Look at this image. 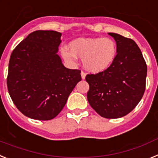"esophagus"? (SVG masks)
<instances>
[{
	"mask_svg": "<svg viewBox=\"0 0 158 158\" xmlns=\"http://www.w3.org/2000/svg\"><path fill=\"white\" fill-rule=\"evenodd\" d=\"M86 75H87V74H86V72H84V71H81V77H82V79H84L85 77H86Z\"/></svg>",
	"mask_w": 158,
	"mask_h": 158,
	"instance_id": "esophagus-1",
	"label": "esophagus"
}]
</instances>
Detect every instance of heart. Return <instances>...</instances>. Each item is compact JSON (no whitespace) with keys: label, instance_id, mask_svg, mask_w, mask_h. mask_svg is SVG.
Returning <instances> with one entry per match:
<instances>
[{"label":"heart","instance_id":"obj_1","mask_svg":"<svg viewBox=\"0 0 158 158\" xmlns=\"http://www.w3.org/2000/svg\"><path fill=\"white\" fill-rule=\"evenodd\" d=\"M70 50L62 48L61 54L68 62L73 63L76 57L83 59L84 68L93 73L106 71L112 65L117 55V45L110 38H79L71 41Z\"/></svg>","mask_w":158,"mask_h":158}]
</instances>
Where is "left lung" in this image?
<instances>
[{
    "label": "left lung",
    "instance_id": "1",
    "mask_svg": "<svg viewBox=\"0 0 158 158\" xmlns=\"http://www.w3.org/2000/svg\"><path fill=\"white\" fill-rule=\"evenodd\" d=\"M116 41L117 55L106 71L86 76L90 106L106 118L128 114L142 99L145 89L147 66L133 40L109 32Z\"/></svg>",
    "mask_w": 158,
    "mask_h": 158
}]
</instances>
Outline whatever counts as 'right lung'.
Returning <instances> with one entry per match:
<instances>
[{
    "instance_id": "1",
    "label": "right lung",
    "mask_w": 158,
    "mask_h": 158,
    "mask_svg": "<svg viewBox=\"0 0 158 158\" xmlns=\"http://www.w3.org/2000/svg\"><path fill=\"white\" fill-rule=\"evenodd\" d=\"M61 35L56 31H35L11 54L8 90L16 108L30 118L56 117L82 79L80 70L65 68L57 55Z\"/></svg>"
}]
</instances>
